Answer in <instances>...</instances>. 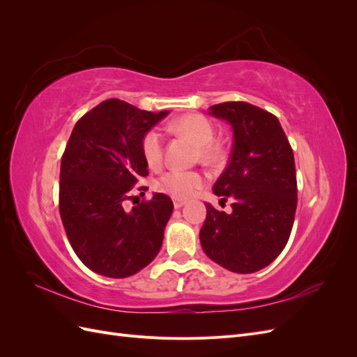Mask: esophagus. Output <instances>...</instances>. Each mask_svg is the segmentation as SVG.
<instances>
[{
  "mask_svg": "<svg viewBox=\"0 0 357 357\" xmlns=\"http://www.w3.org/2000/svg\"><path fill=\"white\" fill-rule=\"evenodd\" d=\"M172 202H174V207H176V208H181L183 205L186 204L185 199H178V198H174V199H172Z\"/></svg>",
  "mask_w": 357,
  "mask_h": 357,
  "instance_id": "esophagus-1",
  "label": "esophagus"
}]
</instances>
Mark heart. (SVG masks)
Segmentation results:
<instances>
[{
	"instance_id": "b5f03b06",
	"label": "heart",
	"mask_w": 357,
	"mask_h": 357,
	"mask_svg": "<svg viewBox=\"0 0 357 357\" xmlns=\"http://www.w3.org/2000/svg\"><path fill=\"white\" fill-rule=\"evenodd\" d=\"M171 128L180 134L189 135L199 146V155L204 160L218 158L219 150L213 144L214 128L207 117L202 114H186L176 119ZM142 155L150 168H158L164 159V134L160 129L152 128L142 137ZM205 183V177L198 171L181 168H169L158 180L156 188L168 195L183 199L197 193Z\"/></svg>"
}]
</instances>
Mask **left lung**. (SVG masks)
<instances>
[{
  "label": "left lung",
  "mask_w": 357,
  "mask_h": 357,
  "mask_svg": "<svg viewBox=\"0 0 357 357\" xmlns=\"http://www.w3.org/2000/svg\"><path fill=\"white\" fill-rule=\"evenodd\" d=\"M232 126V152L213 192L232 199V213L207 207L199 231L202 250L232 273L250 274L283 252L298 204L294 150L278 119L243 101L210 107Z\"/></svg>",
  "instance_id": "left-lung-1"
}]
</instances>
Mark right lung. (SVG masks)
<instances>
[{"instance_id": "1", "label": "right lung", "mask_w": 357, "mask_h": 357, "mask_svg": "<svg viewBox=\"0 0 357 357\" xmlns=\"http://www.w3.org/2000/svg\"><path fill=\"white\" fill-rule=\"evenodd\" d=\"M167 114L112 98L93 107L73 129L61 159L59 213L73 250L96 274L134 275L160 250L174 208L171 198L155 193L131 211L123 202L134 198V186L149 174L142 137ZM138 190L144 195L147 188Z\"/></svg>"}]
</instances>
